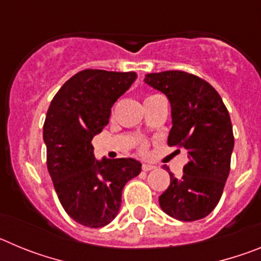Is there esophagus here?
I'll list each match as a JSON object with an SVG mask.
<instances>
[{"label":"esophagus","mask_w":261,"mask_h":261,"mask_svg":"<svg viewBox=\"0 0 261 261\" xmlns=\"http://www.w3.org/2000/svg\"><path fill=\"white\" fill-rule=\"evenodd\" d=\"M153 168H155V166L150 165V163H144V165H142V170H144V171H150Z\"/></svg>","instance_id":"esophagus-1"}]
</instances>
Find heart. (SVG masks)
I'll list each match as a JSON object with an SVG mask.
<instances>
[{"mask_svg": "<svg viewBox=\"0 0 261 261\" xmlns=\"http://www.w3.org/2000/svg\"><path fill=\"white\" fill-rule=\"evenodd\" d=\"M151 96V95H150ZM147 98H149V96H147ZM141 149H142V150H144V149H145V145H141Z\"/></svg>", "mask_w": 261, "mask_h": 261, "instance_id": "1", "label": "heart"}]
</instances>
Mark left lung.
I'll use <instances>...</instances> for the list:
<instances>
[{"label": "left lung", "instance_id": "obj_1", "mask_svg": "<svg viewBox=\"0 0 261 261\" xmlns=\"http://www.w3.org/2000/svg\"><path fill=\"white\" fill-rule=\"evenodd\" d=\"M145 84L168 98L172 128L167 144L188 154L180 179L168 172L170 186L159 205L179 221L201 220L216 208L229 176L234 149L229 111L211 84L187 71L150 73Z\"/></svg>", "mask_w": 261, "mask_h": 261}]
</instances>
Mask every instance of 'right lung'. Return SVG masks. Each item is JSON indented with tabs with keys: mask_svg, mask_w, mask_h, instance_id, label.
I'll list each match as a JSON object with an SVG mask.
<instances>
[{
	"mask_svg": "<svg viewBox=\"0 0 261 261\" xmlns=\"http://www.w3.org/2000/svg\"><path fill=\"white\" fill-rule=\"evenodd\" d=\"M136 78L135 71H78L48 108L43 126L48 172L62 208L87 227H103L114 220L124 186L141 172V163L133 158L96 161L91 145L108 124L111 107Z\"/></svg>",
	"mask_w": 261,
	"mask_h": 261,
	"instance_id": "1",
	"label": "right lung"
}]
</instances>
